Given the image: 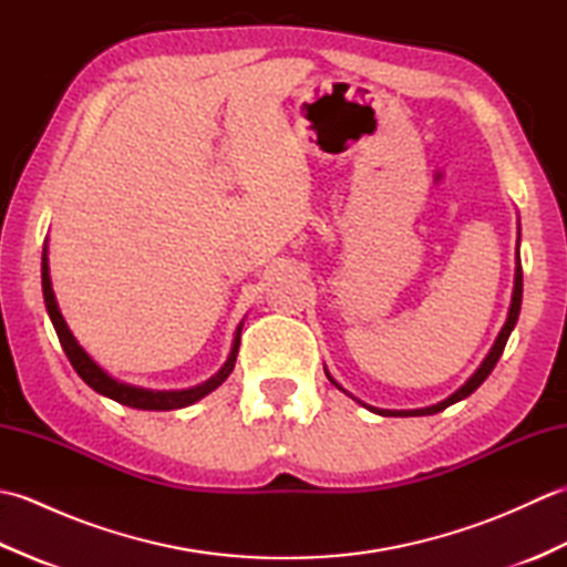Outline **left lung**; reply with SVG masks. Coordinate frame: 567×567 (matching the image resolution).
Masks as SVG:
<instances>
[{"label":"left lung","mask_w":567,"mask_h":567,"mask_svg":"<svg viewBox=\"0 0 567 567\" xmlns=\"http://www.w3.org/2000/svg\"><path fill=\"white\" fill-rule=\"evenodd\" d=\"M519 244H522V224H519V238H516V268H514V290H512V305H509V315H507V321H504V327H502V331H499V336H497V341L492 343V348H489V353L485 355V360L483 363H480V368L473 372V375H470L467 380H465V384H461V388H457L451 396H445L443 402H439V404H431V406H424V409H378V406H370V404H365V402H360V400H355L353 394H348L339 382H336L333 378H331V372L323 368V372H327V378L336 384V388H339L341 392H346L348 396H353V400L358 402V404H363L365 409H370V412H375V414H380V416H426V414H439V412H443L445 406H451V404H455V402H461V400H465V396H470L473 394L480 384H483L485 380H487V375L492 370H495V365H497V360H499V355H502V351H504V346H507V341H509V336H512V331H514V327H516V319H519V311H522V292H524V275H522V258H519Z\"/></svg>","instance_id":"left-lung-1"}]
</instances>
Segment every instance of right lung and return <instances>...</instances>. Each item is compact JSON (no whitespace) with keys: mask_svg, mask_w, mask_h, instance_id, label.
I'll return each instance as SVG.
<instances>
[{"mask_svg":"<svg viewBox=\"0 0 567 567\" xmlns=\"http://www.w3.org/2000/svg\"><path fill=\"white\" fill-rule=\"evenodd\" d=\"M41 285H43V299H45V309L48 317L53 321V329L58 333V341L63 346V351L68 360L75 368L78 375L90 384L94 392H100L102 396H110V400L131 406V409H146V412H167V409H183L199 402L202 396H207L214 392L219 384L231 375V370L236 365V355H238V346H240V329H244V321L236 327L234 341H231V351H228L226 363L219 368L216 375L209 380H204L202 384H195V388L187 390H148V388H136V384H128L112 378L97 360H94L80 341L72 336L68 321L60 315L58 299L53 292V282H51V268H48V244H43V258H41Z\"/></svg>","mask_w":567,"mask_h":567,"instance_id":"right-lung-1","label":"right lung"}]
</instances>
